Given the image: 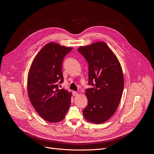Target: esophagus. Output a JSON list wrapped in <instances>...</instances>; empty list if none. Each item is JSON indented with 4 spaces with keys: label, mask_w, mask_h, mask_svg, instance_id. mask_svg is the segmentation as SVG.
Listing matches in <instances>:
<instances>
[{
    "label": "esophagus",
    "mask_w": 154,
    "mask_h": 154,
    "mask_svg": "<svg viewBox=\"0 0 154 154\" xmlns=\"http://www.w3.org/2000/svg\"><path fill=\"white\" fill-rule=\"evenodd\" d=\"M72 94H73L74 96H77L79 94V93H77L76 91H73L72 92Z\"/></svg>",
    "instance_id": "34e87169"
}]
</instances>
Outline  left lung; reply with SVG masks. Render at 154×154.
Masks as SVG:
<instances>
[{
    "instance_id": "1",
    "label": "left lung",
    "mask_w": 154,
    "mask_h": 154,
    "mask_svg": "<svg viewBox=\"0 0 154 154\" xmlns=\"http://www.w3.org/2000/svg\"><path fill=\"white\" fill-rule=\"evenodd\" d=\"M78 51L88 63V84L85 90L88 105L83 110L85 119L102 124L115 113L124 89V75L120 63L104 42L80 46Z\"/></svg>"
}]
</instances>
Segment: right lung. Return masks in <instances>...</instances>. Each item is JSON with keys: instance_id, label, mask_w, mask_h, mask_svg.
Returning a JSON list of instances; mask_svg holds the SVG:
<instances>
[{"instance_id": "add662e5", "label": "right lung", "mask_w": 154, "mask_h": 154, "mask_svg": "<svg viewBox=\"0 0 154 154\" xmlns=\"http://www.w3.org/2000/svg\"><path fill=\"white\" fill-rule=\"evenodd\" d=\"M72 48L49 42L33 60L27 78V92L30 102L38 115L50 122L62 121L71 105L72 94L60 89L63 82V58Z\"/></svg>"}]
</instances>
